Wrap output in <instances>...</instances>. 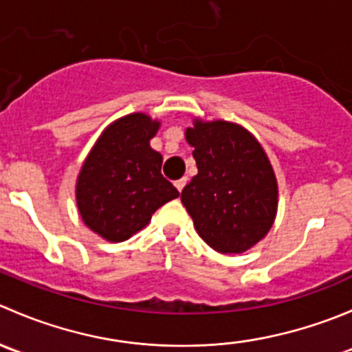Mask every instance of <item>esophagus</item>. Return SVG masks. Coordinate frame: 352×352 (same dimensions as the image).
<instances>
[{
	"mask_svg": "<svg viewBox=\"0 0 352 352\" xmlns=\"http://www.w3.org/2000/svg\"><path fill=\"white\" fill-rule=\"evenodd\" d=\"M187 180H189V179H187V177H182V179L177 180L175 187H177V190H179V192H182L184 187H186V184H187Z\"/></svg>",
	"mask_w": 352,
	"mask_h": 352,
	"instance_id": "1",
	"label": "esophagus"
}]
</instances>
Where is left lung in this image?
<instances>
[{
    "label": "left lung",
    "mask_w": 352,
    "mask_h": 352,
    "mask_svg": "<svg viewBox=\"0 0 352 352\" xmlns=\"http://www.w3.org/2000/svg\"><path fill=\"white\" fill-rule=\"evenodd\" d=\"M197 175L182 204L199 236L219 254H242L261 242L278 212V182L261 143L235 122L194 119L186 129Z\"/></svg>",
    "instance_id": "1"
}]
</instances>
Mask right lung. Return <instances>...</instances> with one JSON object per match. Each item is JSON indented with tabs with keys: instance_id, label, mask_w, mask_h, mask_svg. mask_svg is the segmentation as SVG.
<instances>
[{
	"instance_id": "right-lung-1",
	"label": "right lung",
	"mask_w": 352,
	"mask_h": 352,
	"mask_svg": "<svg viewBox=\"0 0 352 352\" xmlns=\"http://www.w3.org/2000/svg\"><path fill=\"white\" fill-rule=\"evenodd\" d=\"M160 129L146 113L112 122L88 153L76 180L85 225L107 242H124L150 223L160 206L179 197L162 175V155L150 146Z\"/></svg>"
}]
</instances>
